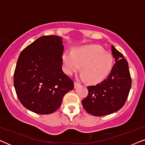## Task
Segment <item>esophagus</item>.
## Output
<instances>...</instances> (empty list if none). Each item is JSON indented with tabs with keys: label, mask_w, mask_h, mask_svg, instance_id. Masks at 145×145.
I'll return each instance as SVG.
<instances>
[{
	"label": "esophagus",
	"mask_w": 145,
	"mask_h": 145,
	"mask_svg": "<svg viewBox=\"0 0 145 145\" xmlns=\"http://www.w3.org/2000/svg\"><path fill=\"white\" fill-rule=\"evenodd\" d=\"M74 88H76L77 86H78L79 85H80V84H79V83L77 82H74Z\"/></svg>",
	"instance_id": "esophagus-1"
}]
</instances>
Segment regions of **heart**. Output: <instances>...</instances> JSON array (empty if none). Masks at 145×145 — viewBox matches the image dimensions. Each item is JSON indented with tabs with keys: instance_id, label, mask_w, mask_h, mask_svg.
<instances>
[{
	"instance_id": "b5f03b06",
	"label": "heart",
	"mask_w": 145,
	"mask_h": 145,
	"mask_svg": "<svg viewBox=\"0 0 145 145\" xmlns=\"http://www.w3.org/2000/svg\"><path fill=\"white\" fill-rule=\"evenodd\" d=\"M63 62L67 74L72 75L81 67V78L88 82L97 83L110 74L114 65L110 53L98 45H85L73 52L66 51L63 55Z\"/></svg>"
}]
</instances>
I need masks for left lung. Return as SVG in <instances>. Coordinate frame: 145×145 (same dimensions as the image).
I'll list each match as a JSON object with an SVG mask.
<instances>
[{
    "instance_id": "left-lung-1",
    "label": "left lung",
    "mask_w": 145,
    "mask_h": 145,
    "mask_svg": "<svg viewBox=\"0 0 145 145\" xmlns=\"http://www.w3.org/2000/svg\"><path fill=\"white\" fill-rule=\"evenodd\" d=\"M116 60L108 78L87 87L88 94L82 101L84 110L94 116H103L120 110L124 106L131 86L128 63L122 53L112 45Z\"/></svg>"
}]
</instances>
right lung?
Masks as SVG:
<instances>
[{
  "instance_id": "right-lung-1",
  "label": "right lung",
  "mask_w": 145,
  "mask_h": 145,
  "mask_svg": "<svg viewBox=\"0 0 145 145\" xmlns=\"http://www.w3.org/2000/svg\"><path fill=\"white\" fill-rule=\"evenodd\" d=\"M62 38L44 35L20 54L14 74L18 98L27 110L50 114L58 110L63 97L74 88L72 79L62 70Z\"/></svg>"
}]
</instances>
